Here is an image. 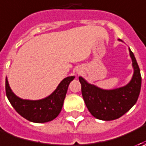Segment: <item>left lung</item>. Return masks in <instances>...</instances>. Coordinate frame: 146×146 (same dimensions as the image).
<instances>
[{"label": "left lung", "instance_id": "obj_1", "mask_svg": "<svg viewBox=\"0 0 146 146\" xmlns=\"http://www.w3.org/2000/svg\"><path fill=\"white\" fill-rule=\"evenodd\" d=\"M132 60L134 74L132 80L124 87L113 90H104L88 84L79 77L81 84V92L84 102L91 115L101 120H114L127 112L137 101L141 76L134 54L129 48Z\"/></svg>", "mask_w": 146, "mask_h": 146}]
</instances>
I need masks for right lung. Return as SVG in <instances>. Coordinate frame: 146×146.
I'll use <instances>...</instances> for the list:
<instances>
[{"mask_svg":"<svg viewBox=\"0 0 146 146\" xmlns=\"http://www.w3.org/2000/svg\"><path fill=\"white\" fill-rule=\"evenodd\" d=\"M74 78V76L65 78L51 95L38 101L18 98L10 89L7 79L5 93L12 106L22 117L33 123H46L54 119L61 112L68 86Z\"/></svg>","mask_w":146,"mask_h":146,"instance_id":"obj_1","label":"right lung"}]
</instances>
